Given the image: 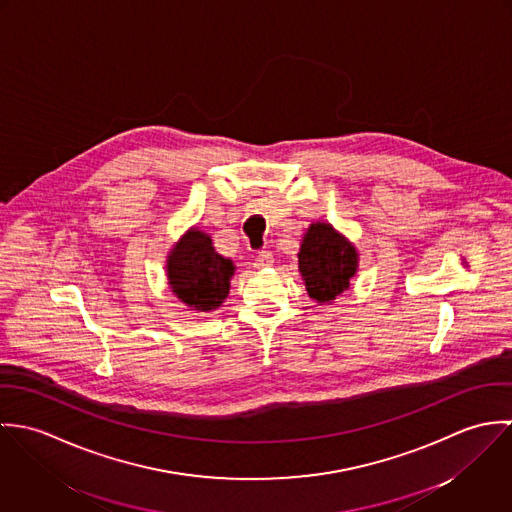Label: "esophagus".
<instances>
[{
  "instance_id": "obj_1",
  "label": "esophagus",
  "mask_w": 512,
  "mask_h": 512,
  "mask_svg": "<svg viewBox=\"0 0 512 512\" xmlns=\"http://www.w3.org/2000/svg\"><path fill=\"white\" fill-rule=\"evenodd\" d=\"M272 264H274V256H272V252H270V250H260V252H258V256H256L254 266H256L258 270H262V268H270Z\"/></svg>"
}]
</instances>
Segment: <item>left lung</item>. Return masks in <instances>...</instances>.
<instances>
[{"instance_id": "left-lung-1", "label": "left lung", "mask_w": 512, "mask_h": 512, "mask_svg": "<svg viewBox=\"0 0 512 512\" xmlns=\"http://www.w3.org/2000/svg\"><path fill=\"white\" fill-rule=\"evenodd\" d=\"M305 290L317 303H331L349 290L359 268L355 246L327 222H313L297 254Z\"/></svg>"}]
</instances>
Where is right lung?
Listing matches in <instances>:
<instances>
[{
    "mask_svg": "<svg viewBox=\"0 0 512 512\" xmlns=\"http://www.w3.org/2000/svg\"><path fill=\"white\" fill-rule=\"evenodd\" d=\"M236 266L220 256L209 234L187 230L167 256L171 292L195 311H213L226 299Z\"/></svg>",
    "mask_w": 512,
    "mask_h": 512,
    "instance_id": "right-lung-1",
    "label": "right lung"
}]
</instances>
